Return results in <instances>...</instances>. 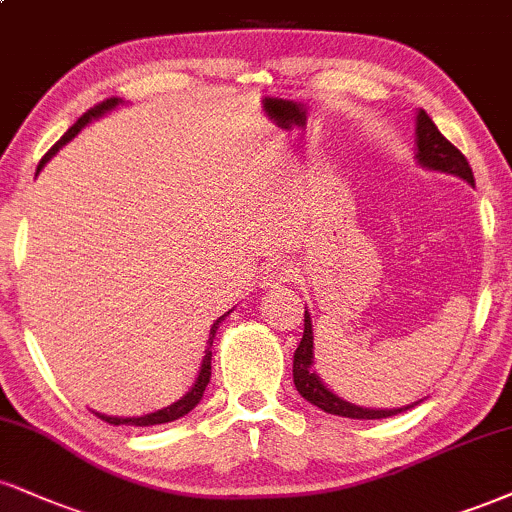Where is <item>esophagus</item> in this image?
I'll return each mask as SVG.
<instances>
[{
    "label": "esophagus",
    "mask_w": 512,
    "mask_h": 512,
    "mask_svg": "<svg viewBox=\"0 0 512 512\" xmlns=\"http://www.w3.org/2000/svg\"><path fill=\"white\" fill-rule=\"evenodd\" d=\"M295 276V264L288 260H276L269 262L267 269H264V286H279V283L291 281Z\"/></svg>",
    "instance_id": "esophagus-1"
}]
</instances>
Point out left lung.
I'll return each mask as SVG.
<instances>
[{"instance_id": "1", "label": "left lung", "mask_w": 512, "mask_h": 512, "mask_svg": "<svg viewBox=\"0 0 512 512\" xmlns=\"http://www.w3.org/2000/svg\"><path fill=\"white\" fill-rule=\"evenodd\" d=\"M417 159H420V164L427 166V169L455 174L474 186L470 162H467L463 152H460L451 140L443 138L439 128H436V123L429 119V114L424 112V109H420V114H417ZM293 381H295V389L300 391V396L310 400L312 405H317V408L329 412V415L353 417V420H381V417L398 415V412L410 410L417 405L415 403V405H408V408H398V410H369V408H357V405L346 403V400L334 396V393L326 389L322 381L317 379V374L312 372V322L307 312H305L303 338H300V346L295 348V355H293Z\"/></svg>"}]
</instances>
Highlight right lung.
Here are the masks:
<instances>
[{
  "label": "right lung",
  "mask_w": 512,
  "mask_h": 512,
  "mask_svg": "<svg viewBox=\"0 0 512 512\" xmlns=\"http://www.w3.org/2000/svg\"><path fill=\"white\" fill-rule=\"evenodd\" d=\"M116 104H119V100H116V97H109V100H104V102H100V104H95V107H92V109H88V112H85L83 116H80V119H78L76 123H73V126L69 128V131H66L64 135H61L59 143L54 145L52 150H49L45 157H42V162H40V166H38V171L42 169V166L47 164V159H52V155H57L61 145L69 143V140L73 138V135H76V133L80 131V128L85 126V123L95 119V116H100V114H104V112H109V109L116 107ZM221 319H224V317H219L217 322H214L212 329H209V341H207V350H205V360H202V367H200V377H197V381H195L193 389H190V391L186 393V396H183L181 400H178V403L169 405V408H164V410L150 412V415H145V417H107V415H100V412H95V415L100 417V420L109 422V424H135V427H150V424L174 422V420H178V417L188 415V412L193 410L197 403H200L202 393H205L207 384H209V377H212V343H214V334H217V329H219V322H221Z\"/></svg>",
  "instance_id": "1"
}]
</instances>
